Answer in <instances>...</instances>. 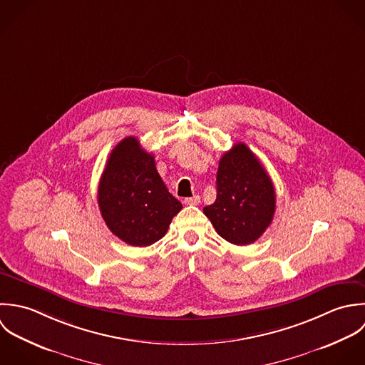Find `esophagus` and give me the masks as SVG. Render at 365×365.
I'll return each instance as SVG.
<instances>
[{"label":"esophagus","mask_w":365,"mask_h":365,"mask_svg":"<svg viewBox=\"0 0 365 365\" xmlns=\"http://www.w3.org/2000/svg\"><path fill=\"white\" fill-rule=\"evenodd\" d=\"M183 203L187 205V206H197V205L200 203V197L195 195V196H192V197H186V199L183 200Z\"/></svg>","instance_id":"1"}]
</instances>
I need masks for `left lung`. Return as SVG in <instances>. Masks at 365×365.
<instances>
[{
  "mask_svg": "<svg viewBox=\"0 0 365 365\" xmlns=\"http://www.w3.org/2000/svg\"><path fill=\"white\" fill-rule=\"evenodd\" d=\"M216 185V202L203 213L228 242L252 244L275 213V189L268 172L248 146L238 143L221 156Z\"/></svg>",
  "mask_w": 365,
  "mask_h": 365,
  "instance_id": "8db88e82",
  "label": "left lung"
}]
</instances>
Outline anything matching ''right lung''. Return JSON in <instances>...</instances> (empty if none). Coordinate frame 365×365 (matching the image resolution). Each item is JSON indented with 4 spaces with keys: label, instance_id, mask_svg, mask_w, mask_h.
<instances>
[{
    "label": "right lung",
    "instance_id": "obj_1",
    "mask_svg": "<svg viewBox=\"0 0 365 365\" xmlns=\"http://www.w3.org/2000/svg\"><path fill=\"white\" fill-rule=\"evenodd\" d=\"M98 207L114 235L133 247L160 240L182 210L155 168V158L135 137L111 150L98 183Z\"/></svg>",
    "mask_w": 365,
    "mask_h": 365
}]
</instances>
